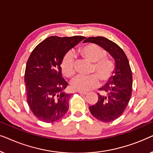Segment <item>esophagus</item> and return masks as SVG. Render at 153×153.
<instances>
[{
	"mask_svg": "<svg viewBox=\"0 0 153 153\" xmlns=\"http://www.w3.org/2000/svg\"><path fill=\"white\" fill-rule=\"evenodd\" d=\"M78 93H80L81 95H85L88 94V93H86V92H82V91H78Z\"/></svg>",
	"mask_w": 153,
	"mask_h": 153,
	"instance_id": "1",
	"label": "esophagus"
}]
</instances>
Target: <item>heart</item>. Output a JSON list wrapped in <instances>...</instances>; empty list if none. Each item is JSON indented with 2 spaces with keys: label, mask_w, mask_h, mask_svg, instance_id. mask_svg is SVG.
<instances>
[{
  "label": "heart",
  "mask_w": 153,
  "mask_h": 153,
  "mask_svg": "<svg viewBox=\"0 0 153 153\" xmlns=\"http://www.w3.org/2000/svg\"><path fill=\"white\" fill-rule=\"evenodd\" d=\"M81 56L90 62H94L92 72H96L88 76H76L71 81L73 89L79 91H88L100 85V79L102 83L109 81L114 74L116 65L114 62L106 58L107 53L103 48L95 44H88L80 49ZM62 74L67 77H72L76 73V60L72 51H68L62 58L61 64Z\"/></svg>",
  "instance_id": "obj_1"
}]
</instances>
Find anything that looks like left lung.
Segmentation results:
<instances>
[{"label": "left lung", "instance_id": "1", "mask_svg": "<svg viewBox=\"0 0 153 153\" xmlns=\"http://www.w3.org/2000/svg\"><path fill=\"white\" fill-rule=\"evenodd\" d=\"M83 42L98 45L107 51L116 62L115 75L100 88L98 101L90 106L91 114L102 122H111L118 118L127 108L132 91V74L129 60L123 50L114 42L106 37H88Z\"/></svg>", "mask_w": 153, "mask_h": 153}]
</instances>
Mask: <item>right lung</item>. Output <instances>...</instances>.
I'll use <instances>...</instances> for the list:
<instances>
[{"instance_id":"add662e5","label":"right lung","mask_w":153,"mask_h":153,"mask_svg":"<svg viewBox=\"0 0 153 153\" xmlns=\"http://www.w3.org/2000/svg\"><path fill=\"white\" fill-rule=\"evenodd\" d=\"M84 38L49 37L29 56L24 75L26 100L31 111L39 120L55 122L68 111L71 94L65 93L68 83L62 77L60 64L65 54Z\"/></svg>"}]
</instances>
